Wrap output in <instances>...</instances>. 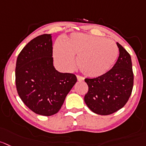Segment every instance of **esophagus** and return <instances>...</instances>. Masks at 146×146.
<instances>
[{"label":"esophagus","mask_w":146,"mask_h":146,"mask_svg":"<svg viewBox=\"0 0 146 146\" xmlns=\"http://www.w3.org/2000/svg\"><path fill=\"white\" fill-rule=\"evenodd\" d=\"M77 80H78V81L81 82V81H83V80H84V77H82V76L77 75Z\"/></svg>","instance_id":"esophagus-1"}]
</instances>
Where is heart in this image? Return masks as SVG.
<instances>
[{
    "label": "heart",
    "instance_id": "heart-1",
    "mask_svg": "<svg viewBox=\"0 0 146 146\" xmlns=\"http://www.w3.org/2000/svg\"><path fill=\"white\" fill-rule=\"evenodd\" d=\"M54 55L56 62L67 69L73 67V55H76L82 73L96 77L105 74L113 65L118 56V48L114 41L102 37L74 34L64 41V44L56 43Z\"/></svg>",
    "mask_w": 146,
    "mask_h": 146
}]
</instances>
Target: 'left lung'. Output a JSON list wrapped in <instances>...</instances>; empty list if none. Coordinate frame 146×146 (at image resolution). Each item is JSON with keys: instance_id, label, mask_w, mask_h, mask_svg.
I'll return each mask as SVG.
<instances>
[{"instance_id": "obj_1", "label": "left lung", "mask_w": 146, "mask_h": 146, "mask_svg": "<svg viewBox=\"0 0 146 146\" xmlns=\"http://www.w3.org/2000/svg\"><path fill=\"white\" fill-rule=\"evenodd\" d=\"M118 59L112 69L96 78L84 80L88 92L84 102L95 113L108 115L117 112L128 101L133 87V72L129 53L117 43Z\"/></svg>"}]
</instances>
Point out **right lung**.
<instances>
[{"label":"right lung","mask_w":146,"mask_h":146,"mask_svg":"<svg viewBox=\"0 0 146 146\" xmlns=\"http://www.w3.org/2000/svg\"><path fill=\"white\" fill-rule=\"evenodd\" d=\"M52 49L51 34H42L23 47L16 61V85L19 97L31 110L44 116L59 112L77 81L74 74L56 70Z\"/></svg>","instance_id":"add662e5"}]
</instances>
